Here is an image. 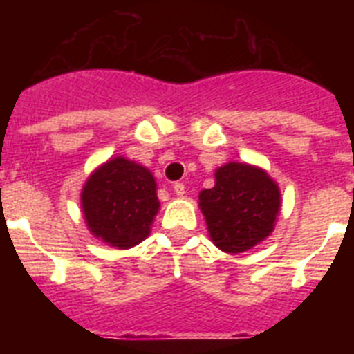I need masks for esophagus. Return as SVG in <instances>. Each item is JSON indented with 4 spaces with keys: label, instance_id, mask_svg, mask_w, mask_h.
Here are the masks:
<instances>
[{
    "label": "esophagus",
    "instance_id": "esophagus-1",
    "mask_svg": "<svg viewBox=\"0 0 354 354\" xmlns=\"http://www.w3.org/2000/svg\"><path fill=\"white\" fill-rule=\"evenodd\" d=\"M174 192H175V195H177V196H183L184 192H186V187H184L183 183H175L174 184Z\"/></svg>",
    "mask_w": 354,
    "mask_h": 354
}]
</instances>
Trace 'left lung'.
<instances>
[{"instance_id":"obj_1","label":"left lung","mask_w":354,"mask_h":354,"mask_svg":"<svg viewBox=\"0 0 354 354\" xmlns=\"http://www.w3.org/2000/svg\"><path fill=\"white\" fill-rule=\"evenodd\" d=\"M198 207L214 246L243 253L273 234L282 193L264 168L230 161L216 168L214 187L200 192Z\"/></svg>"}]
</instances>
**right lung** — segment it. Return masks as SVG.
Here are the masks:
<instances>
[{
    "mask_svg": "<svg viewBox=\"0 0 354 354\" xmlns=\"http://www.w3.org/2000/svg\"><path fill=\"white\" fill-rule=\"evenodd\" d=\"M81 211L93 237L117 250L133 248L149 237L159 212L154 175L140 162L115 156L83 184Z\"/></svg>",
    "mask_w": 354,
    "mask_h": 354,
    "instance_id": "add662e5",
    "label": "right lung"
}]
</instances>
